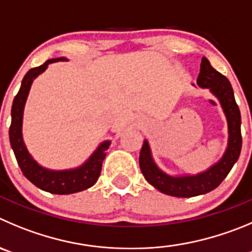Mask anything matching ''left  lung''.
Returning a JSON list of instances; mask_svg holds the SVG:
<instances>
[{
	"mask_svg": "<svg viewBox=\"0 0 252 252\" xmlns=\"http://www.w3.org/2000/svg\"><path fill=\"white\" fill-rule=\"evenodd\" d=\"M196 84L201 88H208L220 102L227 122V147L220 160L205 171L195 175H169L157 165L153 159L149 142L145 139L139 155L140 170L150 185L170 196H197L218 188L230 173L241 152V115L229 79L214 69L210 62L203 57Z\"/></svg>",
	"mask_w": 252,
	"mask_h": 252,
	"instance_id": "left-lung-1",
	"label": "left lung"
}]
</instances>
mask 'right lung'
<instances>
[{
    "label": "right lung",
    "mask_w": 252,
    "mask_h": 252,
    "mask_svg": "<svg viewBox=\"0 0 252 252\" xmlns=\"http://www.w3.org/2000/svg\"><path fill=\"white\" fill-rule=\"evenodd\" d=\"M60 61H67L65 57L52 58L44 62L39 67L32 68L26 73L22 79L21 88L17 95L13 99L12 109H11V126H9V143L12 148L17 163L22 170L23 175L32 184L36 185L44 191L52 194L65 195L78 192L93 187L97 183L102 170V164L104 160L107 150L110 145V140H104L98 145L93 154L84 161L82 165L65 170H52L39 165L33 157L27 150L22 137L23 110H25L26 100L34 79L47 69L48 64Z\"/></svg>",
    "instance_id": "right-lung-1"
}]
</instances>
